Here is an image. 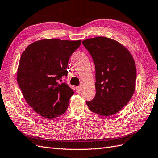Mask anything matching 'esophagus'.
I'll use <instances>...</instances> for the list:
<instances>
[{"instance_id":"obj_1","label":"esophagus","mask_w":158,"mask_h":158,"mask_svg":"<svg viewBox=\"0 0 158 158\" xmlns=\"http://www.w3.org/2000/svg\"><path fill=\"white\" fill-rule=\"evenodd\" d=\"M76 90H77L78 93H80V92H81V86H77V87H76Z\"/></svg>"}]
</instances>
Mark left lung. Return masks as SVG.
Wrapping results in <instances>:
<instances>
[{
	"mask_svg": "<svg viewBox=\"0 0 158 158\" xmlns=\"http://www.w3.org/2000/svg\"><path fill=\"white\" fill-rule=\"evenodd\" d=\"M82 44L90 54L96 69V95L86 104L92 112L110 116L127 105L133 96L135 62L128 50L111 38H89Z\"/></svg>",
	"mask_w": 158,
	"mask_h": 158,
	"instance_id": "left-lung-1",
	"label": "left lung"
}]
</instances>
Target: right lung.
I'll use <instances>...</instances> for the list:
<instances>
[{"instance_id": "right-lung-1", "label": "right lung", "mask_w": 158, "mask_h": 158, "mask_svg": "<svg viewBox=\"0 0 158 158\" xmlns=\"http://www.w3.org/2000/svg\"><path fill=\"white\" fill-rule=\"evenodd\" d=\"M81 40L46 39L33 42L21 55L17 82L28 104L42 117L53 119L64 114L74 91L66 82L70 57Z\"/></svg>"}]
</instances>
